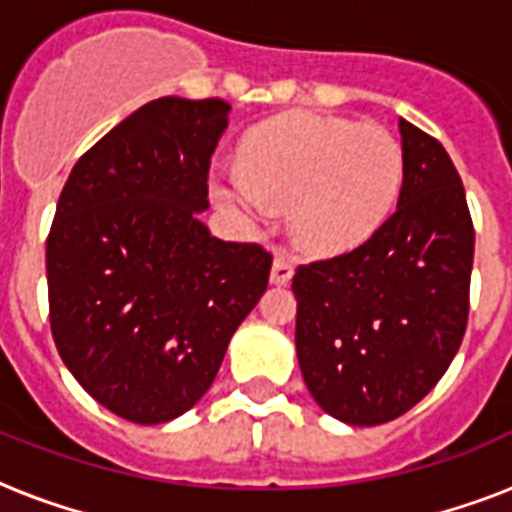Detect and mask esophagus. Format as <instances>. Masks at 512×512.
<instances>
[{
    "mask_svg": "<svg viewBox=\"0 0 512 512\" xmlns=\"http://www.w3.org/2000/svg\"><path fill=\"white\" fill-rule=\"evenodd\" d=\"M292 273H295V268H292V263H289L287 257H276L273 260V268H271V281L273 284H287L289 279H292Z\"/></svg>",
    "mask_w": 512,
    "mask_h": 512,
    "instance_id": "1",
    "label": "esophagus"
}]
</instances>
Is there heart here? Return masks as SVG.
Masks as SVG:
<instances>
[{
  "mask_svg": "<svg viewBox=\"0 0 512 512\" xmlns=\"http://www.w3.org/2000/svg\"><path fill=\"white\" fill-rule=\"evenodd\" d=\"M404 180L398 140L377 124L289 114L257 127L241 146V172L215 177L225 207L260 217L265 201L289 204V228L305 252L335 255L372 236Z\"/></svg>",
  "mask_w": 512,
  "mask_h": 512,
  "instance_id": "1",
  "label": "heart"
}]
</instances>
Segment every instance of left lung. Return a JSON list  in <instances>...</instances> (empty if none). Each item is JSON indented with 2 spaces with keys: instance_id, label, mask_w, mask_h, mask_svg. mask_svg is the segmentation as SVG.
<instances>
[{
  "instance_id": "8db88e82",
  "label": "left lung",
  "mask_w": 512,
  "mask_h": 512,
  "mask_svg": "<svg viewBox=\"0 0 512 512\" xmlns=\"http://www.w3.org/2000/svg\"><path fill=\"white\" fill-rule=\"evenodd\" d=\"M396 212L350 252L300 265L297 361L327 414L382 425L436 388L468 327L476 231L444 146L398 119Z\"/></svg>"
}]
</instances>
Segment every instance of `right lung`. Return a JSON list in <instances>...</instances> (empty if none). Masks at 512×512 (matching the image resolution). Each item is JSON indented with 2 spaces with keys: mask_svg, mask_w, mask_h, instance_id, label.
Listing matches in <instances>:
<instances>
[{
  "mask_svg": "<svg viewBox=\"0 0 512 512\" xmlns=\"http://www.w3.org/2000/svg\"><path fill=\"white\" fill-rule=\"evenodd\" d=\"M228 111L220 98L140 106L74 164L47 236L55 348L98 404L138 425L207 393L268 287L271 252L199 220Z\"/></svg>",
  "mask_w": 512,
  "mask_h": 512,
  "instance_id": "1",
  "label": "right lung"
}]
</instances>
